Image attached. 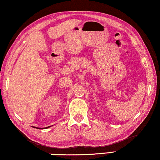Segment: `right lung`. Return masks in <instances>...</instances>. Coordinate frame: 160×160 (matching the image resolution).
I'll return each mask as SVG.
<instances>
[{
    "label": "right lung",
    "instance_id": "1",
    "mask_svg": "<svg viewBox=\"0 0 160 160\" xmlns=\"http://www.w3.org/2000/svg\"><path fill=\"white\" fill-rule=\"evenodd\" d=\"M48 127H46V128H48ZM36 128H36V127H35ZM41 129H42V128H41Z\"/></svg>",
    "mask_w": 160,
    "mask_h": 160
}]
</instances>
